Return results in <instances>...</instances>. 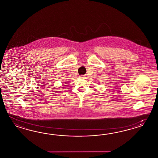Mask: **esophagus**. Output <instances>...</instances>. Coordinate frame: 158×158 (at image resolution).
Returning <instances> with one entry per match:
<instances>
[{
	"instance_id": "1",
	"label": "esophagus",
	"mask_w": 158,
	"mask_h": 158,
	"mask_svg": "<svg viewBox=\"0 0 158 158\" xmlns=\"http://www.w3.org/2000/svg\"><path fill=\"white\" fill-rule=\"evenodd\" d=\"M80 78H85V76H80Z\"/></svg>"
}]
</instances>
